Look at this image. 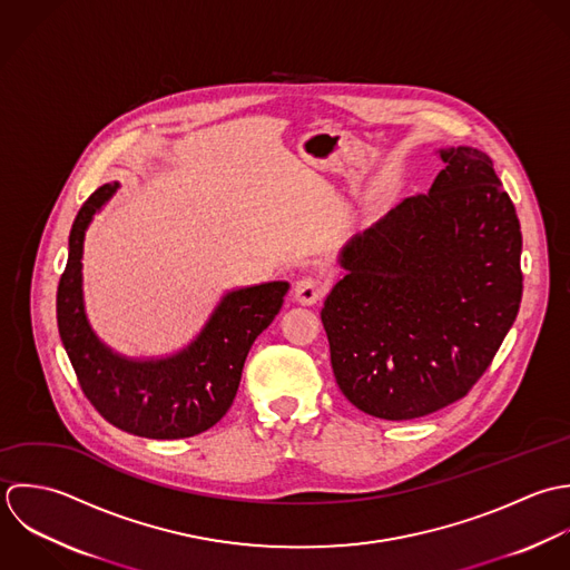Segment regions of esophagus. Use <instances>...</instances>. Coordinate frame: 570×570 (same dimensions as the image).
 <instances>
[{"mask_svg":"<svg viewBox=\"0 0 570 570\" xmlns=\"http://www.w3.org/2000/svg\"><path fill=\"white\" fill-rule=\"evenodd\" d=\"M326 295V282L320 277H302L295 288H293V297L297 304L302 306H313L317 304L322 297Z\"/></svg>","mask_w":570,"mask_h":570,"instance_id":"34e87169","label":"esophagus"}]
</instances>
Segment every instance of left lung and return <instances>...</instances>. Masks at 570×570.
<instances>
[{"instance_id":"obj_1","label":"left lung","mask_w":570,"mask_h":570,"mask_svg":"<svg viewBox=\"0 0 570 570\" xmlns=\"http://www.w3.org/2000/svg\"><path fill=\"white\" fill-rule=\"evenodd\" d=\"M343 246V279L322 308L343 396L385 421L462 399L491 365L522 299L515 207L475 147Z\"/></svg>"}]
</instances>
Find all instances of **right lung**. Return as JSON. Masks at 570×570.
<instances>
[{
    "label": "right lung",
    "mask_w": 570,
    "mask_h": 570,
    "mask_svg": "<svg viewBox=\"0 0 570 570\" xmlns=\"http://www.w3.org/2000/svg\"><path fill=\"white\" fill-rule=\"evenodd\" d=\"M118 183L99 187L79 209L57 291V324L79 385L118 430L156 441L189 439L214 428L230 407L253 342L275 320L288 282L230 291L203 333L165 358H127L92 333L83 308V237Z\"/></svg>",
    "instance_id": "right-lung-1"
}]
</instances>
